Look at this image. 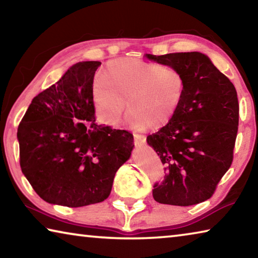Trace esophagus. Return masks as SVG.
Instances as JSON below:
<instances>
[{"label": "esophagus", "mask_w": 258, "mask_h": 258, "mask_svg": "<svg viewBox=\"0 0 258 258\" xmlns=\"http://www.w3.org/2000/svg\"><path fill=\"white\" fill-rule=\"evenodd\" d=\"M134 142L138 147H141L146 143V137L141 134H134Z\"/></svg>", "instance_id": "34e87169"}]
</instances>
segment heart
<instances>
[{
  "label": "heart",
  "mask_w": 258,
  "mask_h": 258,
  "mask_svg": "<svg viewBox=\"0 0 258 258\" xmlns=\"http://www.w3.org/2000/svg\"><path fill=\"white\" fill-rule=\"evenodd\" d=\"M184 92V76L177 69L123 58L108 63L107 75H95L91 102L95 119L104 127L119 125L127 101L128 123L134 130H159L175 116Z\"/></svg>",
  "instance_id": "heart-1"
}]
</instances>
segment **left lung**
Returning a JSON list of instances; mask_svg holds the SVG:
<instances>
[{"label":"left lung","instance_id":"left-lung-1","mask_svg":"<svg viewBox=\"0 0 258 258\" xmlns=\"http://www.w3.org/2000/svg\"><path fill=\"white\" fill-rule=\"evenodd\" d=\"M145 56L177 69L185 80L175 116L147 138L166 171L152 196L157 203L174 206L203 203L212 197L232 164L239 125L237 91L202 52Z\"/></svg>","mask_w":258,"mask_h":258}]
</instances>
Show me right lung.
<instances>
[{"mask_svg":"<svg viewBox=\"0 0 258 258\" xmlns=\"http://www.w3.org/2000/svg\"><path fill=\"white\" fill-rule=\"evenodd\" d=\"M100 61L73 64L38 93L17 138L20 167L46 203L83 207L110 195L113 177L134 148L133 135L95 123L91 89Z\"/></svg>","mask_w":258,"mask_h":258,"instance_id":"obj_1","label":"right lung"}]
</instances>
